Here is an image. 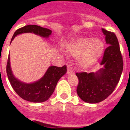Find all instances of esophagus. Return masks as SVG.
Wrapping results in <instances>:
<instances>
[{
	"instance_id": "esophagus-1",
	"label": "esophagus",
	"mask_w": 130,
	"mask_h": 130,
	"mask_svg": "<svg viewBox=\"0 0 130 130\" xmlns=\"http://www.w3.org/2000/svg\"><path fill=\"white\" fill-rule=\"evenodd\" d=\"M73 73V70L70 67H68L67 68V74H70V73Z\"/></svg>"
}]
</instances>
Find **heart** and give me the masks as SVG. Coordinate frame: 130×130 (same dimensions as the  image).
<instances>
[{
  "label": "heart",
  "mask_w": 130,
  "mask_h": 130,
  "mask_svg": "<svg viewBox=\"0 0 130 130\" xmlns=\"http://www.w3.org/2000/svg\"><path fill=\"white\" fill-rule=\"evenodd\" d=\"M104 43L99 38L80 37L69 43L67 48L73 57L78 56V63L83 67H89L99 59L104 50Z\"/></svg>",
  "instance_id": "1"
}]
</instances>
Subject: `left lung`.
I'll list each match as a JSON object with an SVG mask.
<instances>
[{
  "mask_svg": "<svg viewBox=\"0 0 130 130\" xmlns=\"http://www.w3.org/2000/svg\"><path fill=\"white\" fill-rule=\"evenodd\" d=\"M108 46L100 64L104 66L97 73H76L78 78L77 93L86 103H98L106 99L116 88L123 69V57L115 32L102 29Z\"/></svg>",
  "mask_w": 130,
  "mask_h": 130,
  "instance_id": "left-lung-1",
  "label": "left lung"
}]
</instances>
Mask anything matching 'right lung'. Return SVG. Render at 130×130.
Returning <instances> with one entry per match:
<instances>
[{
  "instance_id": "obj_1",
  "label": "right lung",
  "mask_w": 130,
  "mask_h": 130,
  "mask_svg": "<svg viewBox=\"0 0 130 130\" xmlns=\"http://www.w3.org/2000/svg\"><path fill=\"white\" fill-rule=\"evenodd\" d=\"M24 32H33L42 37L48 38L52 34V31L37 25H27L15 31L11 41L15 36ZM6 72L10 85L19 97L27 101L42 103L48 100L53 94L58 81L67 72V67L66 65L61 67H50L44 75L38 81L32 84H25L18 80L13 75L10 69L9 55Z\"/></svg>"
}]
</instances>
